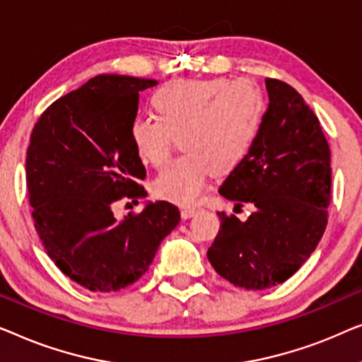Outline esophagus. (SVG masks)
<instances>
[{
    "label": "esophagus",
    "instance_id": "esophagus-1",
    "mask_svg": "<svg viewBox=\"0 0 362 362\" xmlns=\"http://www.w3.org/2000/svg\"><path fill=\"white\" fill-rule=\"evenodd\" d=\"M197 211H198L197 206H182V208H180V215H182L183 220H187V218L193 216Z\"/></svg>",
    "mask_w": 362,
    "mask_h": 362
}]
</instances>
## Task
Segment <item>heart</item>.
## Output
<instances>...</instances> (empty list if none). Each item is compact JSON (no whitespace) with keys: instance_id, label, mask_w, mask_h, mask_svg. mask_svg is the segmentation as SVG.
<instances>
[{"instance_id":"1","label":"heart","mask_w":362,"mask_h":362,"mask_svg":"<svg viewBox=\"0 0 362 362\" xmlns=\"http://www.w3.org/2000/svg\"><path fill=\"white\" fill-rule=\"evenodd\" d=\"M154 116L129 126L136 154L159 167L180 136L185 154L170 160L152 183L159 198L190 205L202 195L213 172L236 170L256 144L264 123V96L247 80H174L151 96Z\"/></svg>"}]
</instances>
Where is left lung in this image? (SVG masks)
Instances as JSON below:
<instances>
[{
    "label": "left lung",
    "mask_w": 362,
    "mask_h": 362,
    "mask_svg": "<svg viewBox=\"0 0 362 362\" xmlns=\"http://www.w3.org/2000/svg\"><path fill=\"white\" fill-rule=\"evenodd\" d=\"M269 108L256 144L220 193L254 213L218 211L221 230L206 256L236 287L264 290L292 277L318 246L332 198V152L317 115L285 81L266 78Z\"/></svg>",
    "instance_id": "1"
}]
</instances>
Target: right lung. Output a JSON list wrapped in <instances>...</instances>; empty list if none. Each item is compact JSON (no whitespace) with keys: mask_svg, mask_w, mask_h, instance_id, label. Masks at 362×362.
Wrapping results in <instances>:
<instances>
[{"mask_svg":"<svg viewBox=\"0 0 362 362\" xmlns=\"http://www.w3.org/2000/svg\"><path fill=\"white\" fill-rule=\"evenodd\" d=\"M156 83L98 75L55 100L30 132L26 183L35 231L55 266L91 292H116L139 281L180 221L169 202L115 216L119 200L137 203L147 195L129 126L139 91Z\"/></svg>","mask_w":362,"mask_h":362,"instance_id":"1","label":"right lung"}]
</instances>
